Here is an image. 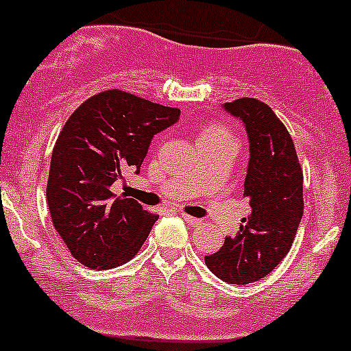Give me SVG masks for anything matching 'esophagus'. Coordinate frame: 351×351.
Instances as JSON below:
<instances>
[{"label": "esophagus", "instance_id": "1", "mask_svg": "<svg viewBox=\"0 0 351 351\" xmlns=\"http://www.w3.org/2000/svg\"><path fill=\"white\" fill-rule=\"evenodd\" d=\"M182 219L186 220L189 226H202V222H204L202 219H195V217H192V215H187V214H182Z\"/></svg>", "mask_w": 351, "mask_h": 351}]
</instances>
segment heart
Returning <instances> with one entry per match:
<instances>
[{"mask_svg":"<svg viewBox=\"0 0 351 351\" xmlns=\"http://www.w3.org/2000/svg\"><path fill=\"white\" fill-rule=\"evenodd\" d=\"M197 143L199 144H222V143H234L237 144L235 141V136L232 134L230 129H227L226 125L222 124H207L202 131L199 132L197 136Z\"/></svg>","mask_w":351,"mask_h":351,"instance_id":"obj_1","label":"heart"}]
</instances>
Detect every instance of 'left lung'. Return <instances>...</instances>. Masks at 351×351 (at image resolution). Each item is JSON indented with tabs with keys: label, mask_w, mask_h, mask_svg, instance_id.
Masks as SVG:
<instances>
[{
	"label": "left lung",
	"mask_w": 351,
	"mask_h": 351,
	"mask_svg": "<svg viewBox=\"0 0 351 351\" xmlns=\"http://www.w3.org/2000/svg\"><path fill=\"white\" fill-rule=\"evenodd\" d=\"M222 108L242 121L249 137L243 197L252 212L206 263L223 282L245 285L269 275L289 254L303 215V172L292 137L269 106L242 97Z\"/></svg>",
	"instance_id": "1"
}]
</instances>
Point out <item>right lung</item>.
Segmentation results:
<instances>
[{
  "label": "right lung",
  "instance_id": "1",
  "mask_svg": "<svg viewBox=\"0 0 351 351\" xmlns=\"http://www.w3.org/2000/svg\"><path fill=\"white\" fill-rule=\"evenodd\" d=\"M179 117V109L117 89L71 114L51 156L46 197L54 228L82 265H123L145 242L159 215L111 186L125 172L139 174L152 137Z\"/></svg>",
  "mask_w": 351,
  "mask_h": 351
}]
</instances>
